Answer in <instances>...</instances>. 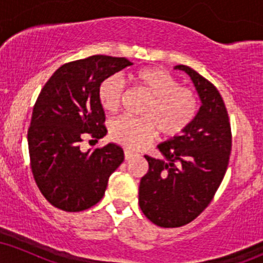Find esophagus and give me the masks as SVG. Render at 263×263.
Instances as JSON below:
<instances>
[{"label": "esophagus", "instance_id": "34e87169", "mask_svg": "<svg viewBox=\"0 0 263 263\" xmlns=\"http://www.w3.org/2000/svg\"><path fill=\"white\" fill-rule=\"evenodd\" d=\"M134 157H136V153L131 152V151H128V149H125V159H126V161H128V159H132Z\"/></svg>", "mask_w": 263, "mask_h": 263}]
</instances>
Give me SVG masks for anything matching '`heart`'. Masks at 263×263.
Instances as JSON below:
<instances>
[{
	"mask_svg": "<svg viewBox=\"0 0 263 263\" xmlns=\"http://www.w3.org/2000/svg\"><path fill=\"white\" fill-rule=\"evenodd\" d=\"M132 80L151 96L142 111V119L121 116L110 122V137L123 147L135 149L144 146L157 132L162 137L182 135L197 117L199 101L192 89L180 86L179 80L159 68H144L132 75ZM126 87L117 75L101 81L98 98L106 112L121 107Z\"/></svg>",
	"mask_w": 263,
	"mask_h": 263,
	"instance_id": "b5f03b06",
	"label": "heart"
}]
</instances>
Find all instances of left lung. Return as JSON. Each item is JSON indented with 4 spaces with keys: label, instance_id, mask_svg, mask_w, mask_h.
<instances>
[{
    "label": "left lung",
    "instance_id": "8db88e82",
    "mask_svg": "<svg viewBox=\"0 0 263 263\" xmlns=\"http://www.w3.org/2000/svg\"><path fill=\"white\" fill-rule=\"evenodd\" d=\"M201 100L197 117L182 136L158 144L164 159L144 156L138 203L142 213L161 228L189 224L210 204L222 182L231 153V127L224 100L215 86L186 65Z\"/></svg>",
    "mask_w": 263,
    "mask_h": 263
}]
</instances>
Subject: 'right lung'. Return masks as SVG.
I'll return each instance as SVG.
<instances>
[{
  "mask_svg": "<svg viewBox=\"0 0 263 263\" xmlns=\"http://www.w3.org/2000/svg\"><path fill=\"white\" fill-rule=\"evenodd\" d=\"M132 63L126 58L91 55L62 65L39 93L28 128L33 177L44 198L64 211H81L101 200L108 178L123 162L115 143L83 152L85 136L107 134L98 98L101 81Z\"/></svg>",
  "mask_w": 263,
  "mask_h": 263,
  "instance_id": "obj_1",
  "label": "right lung"
}]
</instances>
